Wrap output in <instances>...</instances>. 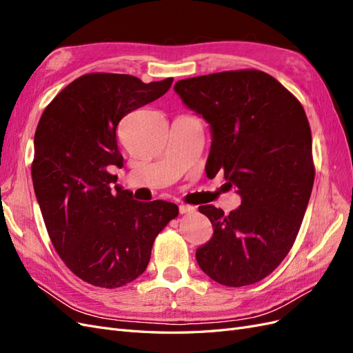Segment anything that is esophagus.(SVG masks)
<instances>
[{"label":"esophagus","mask_w":353,"mask_h":353,"mask_svg":"<svg viewBox=\"0 0 353 353\" xmlns=\"http://www.w3.org/2000/svg\"><path fill=\"white\" fill-rule=\"evenodd\" d=\"M196 208L188 206V205H179V213L181 215H187V213H194Z\"/></svg>","instance_id":"34e87169"}]
</instances>
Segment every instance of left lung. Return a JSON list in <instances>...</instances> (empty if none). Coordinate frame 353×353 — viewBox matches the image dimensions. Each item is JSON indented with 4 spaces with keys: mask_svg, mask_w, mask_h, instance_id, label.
<instances>
[{
    "mask_svg": "<svg viewBox=\"0 0 353 353\" xmlns=\"http://www.w3.org/2000/svg\"><path fill=\"white\" fill-rule=\"evenodd\" d=\"M174 90L210 126L208 176L223 172L241 197L230 215L212 205L199 208L213 236L196 250L197 263L222 285L258 283L290 252L312 193L306 113L290 91L261 70L188 78Z\"/></svg>",
    "mask_w": 353,
    "mask_h": 353,
    "instance_id": "left-lung-1",
    "label": "left lung"
}]
</instances>
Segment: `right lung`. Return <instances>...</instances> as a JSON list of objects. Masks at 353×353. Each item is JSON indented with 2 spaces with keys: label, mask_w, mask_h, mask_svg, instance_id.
I'll use <instances>...</instances> for the list:
<instances>
[{
  "label": "right lung",
  "mask_w": 353,
  "mask_h": 353,
  "mask_svg": "<svg viewBox=\"0 0 353 353\" xmlns=\"http://www.w3.org/2000/svg\"><path fill=\"white\" fill-rule=\"evenodd\" d=\"M172 81L83 74L56 95L37 126L32 181L48 236L68 268L92 285L116 288L140 276L157 234L178 216L175 203L134 200L112 174L123 166L121 119L162 97Z\"/></svg>",
  "instance_id": "1"
}]
</instances>
